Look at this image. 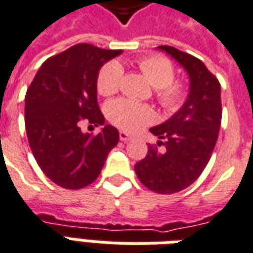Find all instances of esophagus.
<instances>
[{
  "mask_svg": "<svg viewBox=\"0 0 253 253\" xmlns=\"http://www.w3.org/2000/svg\"><path fill=\"white\" fill-rule=\"evenodd\" d=\"M119 139H121V141H123V142H127V141H130V139H131V137H130L127 132L121 131L119 132Z\"/></svg>",
  "mask_w": 253,
  "mask_h": 253,
  "instance_id": "obj_1",
  "label": "esophagus"
}]
</instances>
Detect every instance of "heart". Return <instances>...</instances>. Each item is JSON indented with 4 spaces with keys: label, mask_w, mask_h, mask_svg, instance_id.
<instances>
[{
    "label": "heart",
    "mask_w": 253,
    "mask_h": 253,
    "mask_svg": "<svg viewBox=\"0 0 253 253\" xmlns=\"http://www.w3.org/2000/svg\"><path fill=\"white\" fill-rule=\"evenodd\" d=\"M139 69L156 88V97L165 111L175 112L184 104L187 86L175 80V67L164 57H148L139 61ZM123 67L116 61L105 63L97 76V90L111 96L121 88ZM107 116L112 125L128 132L138 131L154 122V111L146 104L127 99H116L107 105Z\"/></svg>",
    "instance_id": "b5f03b06"
}]
</instances>
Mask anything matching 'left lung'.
Here are the masks:
<instances>
[{
  "label": "left lung",
  "instance_id": "obj_1",
  "mask_svg": "<svg viewBox=\"0 0 253 253\" xmlns=\"http://www.w3.org/2000/svg\"><path fill=\"white\" fill-rule=\"evenodd\" d=\"M184 67L190 77V93L175 115L150 132L164 145L160 153L149 145L148 154L135 164L143 186L159 194H175L201 176L211 157L221 127V85L201 59L170 46H159Z\"/></svg>",
  "mask_w": 253,
  "mask_h": 253
}]
</instances>
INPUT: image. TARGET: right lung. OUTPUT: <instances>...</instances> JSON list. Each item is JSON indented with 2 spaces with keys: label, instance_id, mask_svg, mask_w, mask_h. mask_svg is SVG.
<instances>
[{
  "label": "right lung",
  "instance_id": "add662e5",
  "mask_svg": "<svg viewBox=\"0 0 253 253\" xmlns=\"http://www.w3.org/2000/svg\"><path fill=\"white\" fill-rule=\"evenodd\" d=\"M122 50L80 43L48 58L25 94V130L43 173L67 190H80L99 177L119 131L105 125L97 136L84 134L79 123L104 126L97 104L101 66Z\"/></svg>",
  "mask_w": 253,
  "mask_h": 253
}]
</instances>
